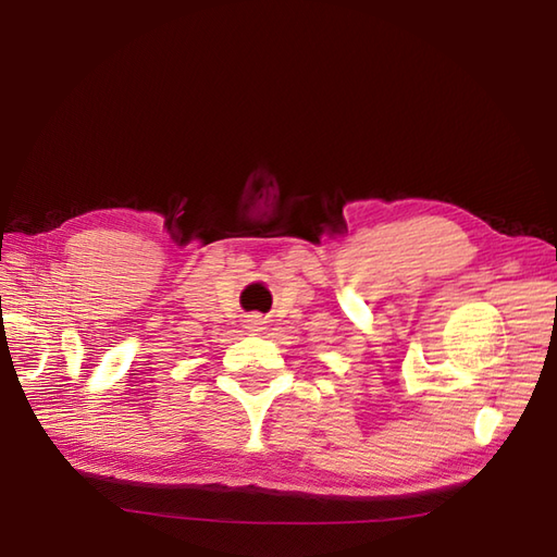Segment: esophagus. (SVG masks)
Instances as JSON below:
<instances>
[{
	"instance_id": "1",
	"label": "esophagus",
	"mask_w": 557,
	"mask_h": 557,
	"mask_svg": "<svg viewBox=\"0 0 557 557\" xmlns=\"http://www.w3.org/2000/svg\"><path fill=\"white\" fill-rule=\"evenodd\" d=\"M246 325H248V330H263V325H265V321L260 315H248V321H246Z\"/></svg>"
}]
</instances>
